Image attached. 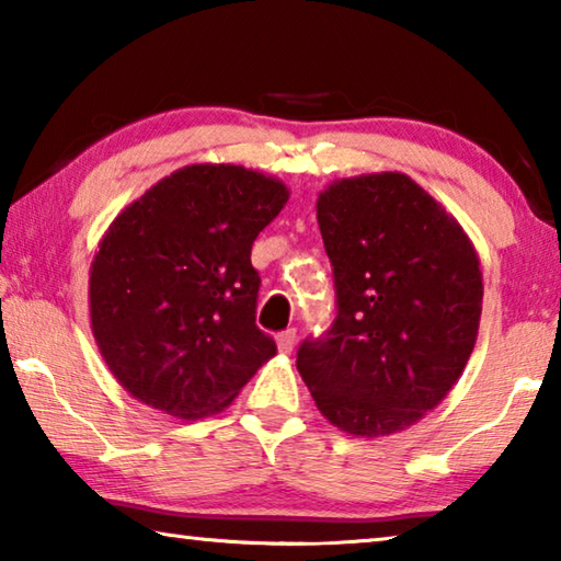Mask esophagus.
Returning a JSON list of instances; mask_svg holds the SVG:
<instances>
[{
    "mask_svg": "<svg viewBox=\"0 0 561 561\" xmlns=\"http://www.w3.org/2000/svg\"><path fill=\"white\" fill-rule=\"evenodd\" d=\"M294 344H297V329H287L277 336V346H279L282 354H291Z\"/></svg>",
    "mask_w": 561,
    "mask_h": 561,
    "instance_id": "1",
    "label": "esophagus"
}]
</instances>
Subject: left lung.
<instances>
[{"mask_svg":"<svg viewBox=\"0 0 561 561\" xmlns=\"http://www.w3.org/2000/svg\"><path fill=\"white\" fill-rule=\"evenodd\" d=\"M339 314L297 368L321 415L393 435L458 383L478 339L482 272L460 222L405 173L334 180L317 201Z\"/></svg>","mask_w":561,"mask_h":561,"instance_id":"8db88e82","label":"left lung"}]
</instances>
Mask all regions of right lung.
<instances>
[{
	"label": "right lung",
	"instance_id": "1",
	"mask_svg": "<svg viewBox=\"0 0 561 561\" xmlns=\"http://www.w3.org/2000/svg\"><path fill=\"white\" fill-rule=\"evenodd\" d=\"M287 201L279 178L201 163L158 180L108 225L89 274L91 331L136 401L197 421L277 354L254 324L250 254Z\"/></svg>",
	"mask_w": 561,
	"mask_h": 561
}]
</instances>
